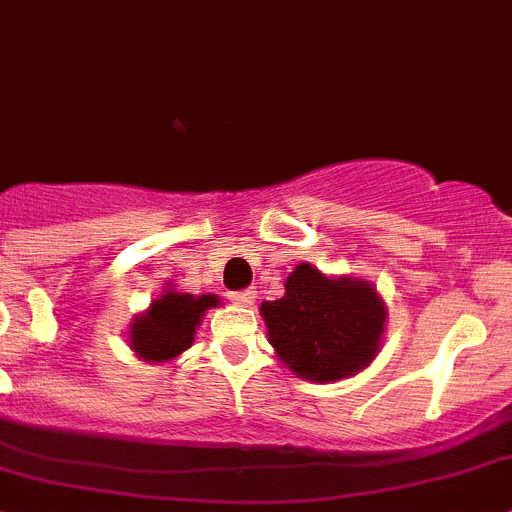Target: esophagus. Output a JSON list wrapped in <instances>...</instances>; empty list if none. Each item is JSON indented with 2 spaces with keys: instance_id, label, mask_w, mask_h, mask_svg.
<instances>
[{
  "instance_id": "34e87169",
  "label": "esophagus",
  "mask_w": 512,
  "mask_h": 512,
  "mask_svg": "<svg viewBox=\"0 0 512 512\" xmlns=\"http://www.w3.org/2000/svg\"><path fill=\"white\" fill-rule=\"evenodd\" d=\"M230 299L235 304H240V307H250V304H255V289H242V292H232Z\"/></svg>"
}]
</instances>
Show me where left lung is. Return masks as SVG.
I'll use <instances>...</instances> for the list:
<instances>
[{"label":"left lung","instance_id":"obj_1","mask_svg":"<svg viewBox=\"0 0 512 512\" xmlns=\"http://www.w3.org/2000/svg\"><path fill=\"white\" fill-rule=\"evenodd\" d=\"M270 344L299 379L329 384L374 361L384 337L386 307L379 292L354 277H327L299 262L285 297L262 302Z\"/></svg>","mask_w":512,"mask_h":512}]
</instances>
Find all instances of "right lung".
Instances as JSON below:
<instances>
[{
  "mask_svg": "<svg viewBox=\"0 0 512 512\" xmlns=\"http://www.w3.org/2000/svg\"><path fill=\"white\" fill-rule=\"evenodd\" d=\"M215 294H185L165 289L151 307L138 314L128 329V344L143 361H170L190 349L195 327L210 307H218Z\"/></svg>",
  "mask_w": 512,
  "mask_h": 512,
  "instance_id": "obj_1",
  "label": "right lung"
}]
</instances>
